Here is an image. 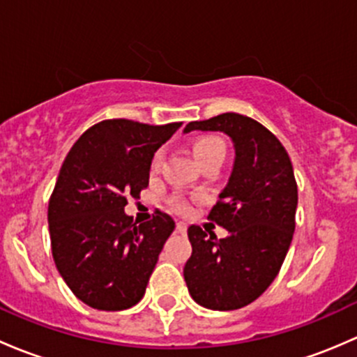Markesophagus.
<instances>
[{
	"label": "esophagus",
	"mask_w": 357,
	"mask_h": 357,
	"mask_svg": "<svg viewBox=\"0 0 357 357\" xmlns=\"http://www.w3.org/2000/svg\"><path fill=\"white\" fill-rule=\"evenodd\" d=\"M177 230H178V232H187V225H185V223H183V222H177Z\"/></svg>",
	"instance_id": "1"
}]
</instances>
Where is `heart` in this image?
<instances>
[{
	"label": "heart",
	"mask_w": 357,
	"mask_h": 357,
	"mask_svg": "<svg viewBox=\"0 0 357 357\" xmlns=\"http://www.w3.org/2000/svg\"><path fill=\"white\" fill-rule=\"evenodd\" d=\"M192 153L196 156V160L199 161L201 167L208 163H215V161H220L223 163L225 160V144L220 141L218 137H213V135H203V137H197L196 141L192 142ZM163 161H165V153L163 151H156L153 154L151 160V174H160V170L163 168ZM168 208L172 211L180 213H187L190 209V203L185 196H172L168 199Z\"/></svg>",
	"instance_id": "heart-1"
}]
</instances>
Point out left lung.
<instances>
[{
    "label": "left lung",
    "mask_w": 357,
    "mask_h": 357,
    "mask_svg": "<svg viewBox=\"0 0 357 357\" xmlns=\"http://www.w3.org/2000/svg\"><path fill=\"white\" fill-rule=\"evenodd\" d=\"M229 135L235 163L208 220L229 230L225 238L190 225L192 255L183 266L190 296L201 306L232 311L256 301L275 280L296 230L297 182L282 142L264 125L222 113L185 130Z\"/></svg>",
    "instance_id": "left-lung-1"
}]
</instances>
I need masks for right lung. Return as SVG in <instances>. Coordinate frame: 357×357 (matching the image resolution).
<instances>
[{
	"mask_svg": "<svg viewBox=\"0 0 357 357\" xmlns=\"http://www.w3.org/2000/svg\"><path fill=\"white\" fill-rule=\"evenodd\" d=\"M182 122L148 125L102 120L72 146L47 204L51 252L65 284L94 310L122 311L144 296L175 222L125 215L149 183L153 154Z\"/></svg>",
	"mask_w": 357,
	"mask_h": 357,
	"instance_id": "right-lung-1",
	"label": "right lung"
}]
</instances>
